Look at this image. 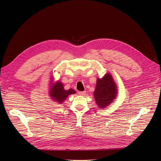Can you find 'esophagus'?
<instances>
[{"mask_svg": "<svg viewBox=\"0 0 161 161\" xmlns=\"http://www.w3.org/2000/svg\"><path fill=\"white\" fill-rule=\"evenodd\" d=\"M85 92H86L85 91H79L78 93V94L80 95V96H83V95L85 94Z\"/></svg>", "mask_w": 161, "mask_h": 161, "instance_id": "34e87169", "label": "esophagus"}]
</instances>
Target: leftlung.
I'll list each match as a JSON object with an SVG mask.
<instances>
[{"label":"left lung","mask_w":161,"mask_h":161,"mask_svg":"<svg viewBox=\"0 0 161 161\" xmlns=\"http://www.w3.org/2000/svg\"><path fill=\"white\" fill-rule=\"evenodd\" d=\"M94 95L97 104L101 108L108 106L115 98L117 88L109 74L102 79H97Z\"/></svg>","instance_id":"8db88e82"}]
</instances>
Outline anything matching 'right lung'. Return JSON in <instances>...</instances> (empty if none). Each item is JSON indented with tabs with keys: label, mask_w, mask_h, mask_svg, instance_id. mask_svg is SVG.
<instances>
[{
	"label": "right lung",
	"mask_w": 161,
	"mask_h": 161,
	"mask_svg": "<svg viewBox=\"0 0 161 161\" xmlns=\"http://www.w3.org/2000/svg\"><path fill=\"white\" fill-rule=\"evenodd\" d=\"M51 97L53 99L58 101V103L61 104L64 101L70 94H75L76 92L73 89H69L65 90L63 88V85L60 82H57L55 85L52 87Z\"/></svg>",
	"instance_id": "right-lung-1"
}]
</instances>
